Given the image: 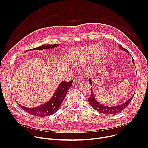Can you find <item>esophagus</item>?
I'll return each mask as SVG.
<instances>
[{"label": "esophagus", "instance_id": "34e87169", "mask_svg": "<svg viewBox=\"0 0 148 148\" xmlns=\"http://www.w3.org/2000/svg\"><path fill=\"white\" fill-rule=\"evenodd\" d=\"M82 77L80 75H77V77H75L74 79V83H78L79 82L82 81Z\"/></svg>", "mask_w": 148, "mask_h": 148}]
</instances>
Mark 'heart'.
Returning a JSON list of instances; mask_svg holds the SVG:
<instances>
[{
    "label": "heart",
    "mask_w": 148,
    "mask_h": 148,
    "mask_svg": "<svg viewBox=\"0 0 148 148\" xmlns=\"http://www.w3.org/2000/svg\"><path fill=\"white\" fill-rule=\"evenodd\" d=\"M107 55V50L97 45H92L80 49H73L69 59L75 64H83L94 59L95 63L103 62Z\"/></svg>",
    "instance_id": "heart-1"
}]
</instances>
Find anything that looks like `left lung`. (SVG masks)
I'll use <instances>...</instances> for the list:
<instances>
[{"label": "left lung", "instance_id": "8db88e82", "mask_svg": "<svg viewBox=\"0 0 148 148\" xmlns=\"http://www.w3.org/2000/svg\"><path fill=\"white\" fill-rule=\"evenodd\" d=\"M121 49L125 51V52H127L128 54H130L129 51L125 49L122 47V46L120 45ZM132 61H133V64L135 65L134 64V61L133 58L132 59ZM89 82H90V83L92 85V83H91V80L90 79H89ZM134 95L131 97L127 101H126L125 103H124L120 105H118V106H112V107H107V106H103L101 104H99V103H98V101H97V99L95 98V96L94 95V92H93L92 90V88L91 87V94L90 95V97L88 98V101L90 104V105L94 108L95 110H96L97 111H98L99 113H104V114H114L116 113H119L120 112H121L122 110H123L124 108H125L130 103V102L131 101L132 99H133Z\"/></svg>", "mask_w": 148, "mask_h": 148}]
</instances>
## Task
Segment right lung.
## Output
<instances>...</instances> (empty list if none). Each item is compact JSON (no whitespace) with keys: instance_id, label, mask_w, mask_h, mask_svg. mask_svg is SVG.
<instances>
[{"instance_id":"obj_1","label":"right lung","mask_w":148,"mask_h":148,"mask_svg":"<svg viewBox=\"0 0 148 148\" xmlns=\"http://www.w3.org/2000/svg\"><path fill=\"white\" fill-rule=\"evenodd\" d=\"M59 44L43 45L31 50H41L47 49H52L56 47ZM73 80L70 82H62L53 96L49 100V101L43 105H41V106L35 108H26L20 104L18 105L23 110L34 116H40V117H45V116H50L56 112V111L59 108L66 97L68 90L71 86Z\"/></svg>"}]
</instances>
